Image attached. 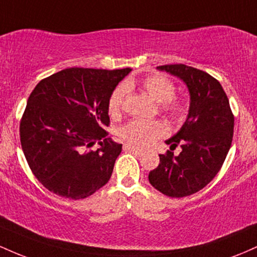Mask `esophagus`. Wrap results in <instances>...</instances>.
<instances>
[{"instance_id": "34e87169", "label": "esophagus", "mask_w": 257, "mask_h": 257, "mask_svg": "<svg viewBox=\"0 0 257 257\" xmlns=\"http://www.w3.org/2000/svg\"><path fill=\"white\" fill-rule=\"evenodd\" d=\"M123 149H124V151H132L133 153H135V155H138V156L143 155V153H144V150L139 149V147H137V146L129 145V144H124Z\"/></svg>"}]
</instances>
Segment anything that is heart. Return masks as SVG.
<instances>
[{
	"label": "heart",
	"mask_w": 257,
	"mask_h": 257,
	"mask_svg": "<svg viewBox=\"0 0 257 257\" xmlns=\"http://www.w3.org/2000/svg\"><path fill=\"white\" fill-rule=\"evenodd\" d=\"M141 85L144 90L149 94L150 98L159 104V108L163 113L173 118L181 116L185 106L181 100L174 98L175 87L173 82L163 76L156 75L144 79ZM126 87H129V84L117 87L108 99V112L112 117L118 116L120 113ZM166 133L167 126L161 120L133 119L119 129V135L125 141H128L132 145L140 147L151 145L156 139L163 137Z\"/></svg>",
	"instance_id": "1"
}]
</instances>
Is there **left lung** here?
<instances>
[{
    "instance_id": "1",
    "label": "left lung",
    "mask_w": 257,
    "mask_h": 257,
    "mask_svg": "<svg viewBox=\"0 0 257 257\" xmlns=\"http://www.w3.org/2000/svg\"><path fill=\"white\" fill-rule=\"evenodd\" d=\"M181 79L190 93V107L180 131L166 140L170 150L181 146L179 156L159 155V164L149 181L166 196H191L215 178L232 144L233 117L222 85L209 73L184 64L157 66Z\"/></svg>"
}]
</instances>
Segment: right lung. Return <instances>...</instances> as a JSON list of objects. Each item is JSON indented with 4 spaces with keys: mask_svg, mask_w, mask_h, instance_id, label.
<instances>
[{
    "mask_svg": "<svg viewBox=\"0 0 257 257\" xmlns=\"http://www.w3.org/2000/svg\"><path fill=\"white\" fill-rule=\"evenodd\" d=\"M132 71L71 67L42 79L20 122V143L31 172L47 190L69 199L107 184L122 144L107 138L108 99ZM98 141L96 152L88 148Z\"/></svg>",
    "mask_w": 257,
    "mask_h": 257,
    "instance_id": "add662e5",
    "label": "right lung"
}]
</instances>
